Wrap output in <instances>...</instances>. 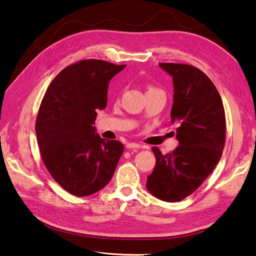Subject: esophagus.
Masks as SVG:
<instances>
[{"mask_svg":"<svg viewBox=\"0 0 256 256\" xmlns=\"http://www.w3.org/2000/svg\"><path fill=\"white\" fill-rule=\"evenodd\" d=\"M126 148H127V149H139L140 144H134V142H127Z\"/></svg>","mask_w":256,"mask_h":256,"instance_id":"esophagus-1","label":"esophagus"}]
</instances>
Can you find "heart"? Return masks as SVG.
Masks as SVG:
<instances>
[{
  "mask_svg": "<svg viewBox=\"0 0 256 256\" xmlns=\"http://www.w3.org/2000/svg\"><path fill=\"white\" fill-rule=\"evenodd\" d=\"M156 90V88H151L149 90Z\"/></svg>",
  "mask_w": 256,
  "mask_h": 256,
  "instance_id": "obj_1",
  "label": "heart"
}]
</instances>
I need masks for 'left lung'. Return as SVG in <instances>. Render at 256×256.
Here are the masks:
<instances>
[{
    "label": "left lung",
    "mask_w": 256,
    "mask_h": 256,
    "mask_svg": "<svg viewBox=\"0 0 256 256\" xmlns=\"http://www.w3.org/2000/svg\"><path fill=\"white\" fill-rule=\"evenodd\" d=\"M173 78L171 120L178 124L180 146L156 158L148 176L146 188L163 202H175L192 195L217 166L226 142L222 100L212 80L197 68L182 64H160Z\"/></svg>",
    "instance_id": "left-lung-1"
}]
</instances>
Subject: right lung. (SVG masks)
Returning <instances> with one entry per match:
<instances>
[{
	"mask_svg": "<svg viewBox=\"0 0 256 256\" xmlns=\"http://www.w3.org/2000/svg\"><path fill=\"white\" fill-rule=\"evenodd\" d=\"M124 64L86 59L64 68L50 83L39 107L36 136L44 166L70 194L92 195L110 183L124 146L105 140L94 127L107 105L112 78Z\"/></svg>",
	"mask_w": 256,
	"mask_h": 256,
	"instance_id": "right-lung-1",
	"label": "right lung"
}]
</instances>
